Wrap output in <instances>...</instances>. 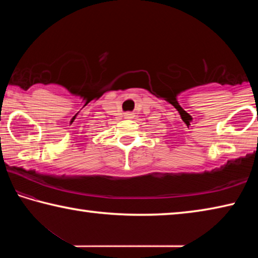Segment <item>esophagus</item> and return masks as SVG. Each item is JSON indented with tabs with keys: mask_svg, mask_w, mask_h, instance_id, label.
Segmentation results:
<instances>
[{
	"mask_svg": "<svg viewBox=\"0 0 258 258\" xmlns=\"http://www.w3.org/2000/svg\"><path fill=\"white\" fill-rule=\"evenodd\" d=\"M124 116H125V118H133L134 113L133 112H126Z\"/></svg>",
	"mask_w": 258,
	"mask_h": 258,
	"instance_id": "esophagus-1",
	"label": "esophagus"
}]
</instances>
